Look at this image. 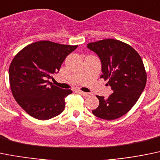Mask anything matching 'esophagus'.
<instances>
[{"label": "esophagus", "instance_id": "obj_1", "mask_svg": "<svg viewBox=\"0 0 160 160\" xmlns=\"http://www.w3.org/2000/svg\"><path fill=\"white\" fill-rule=\"evenodd\" d=\"M78 92L80 94V95H83V96H88V95H90V94H89V93H87V92H81V91H79Z\"/></svg>", "mask_w": 160, "mask_h": 160}]
</instances>
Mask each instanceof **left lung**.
I'll use <instances>...</instances> for the list:
<instances>
[{"label":"left lung","mask_w":160,"mask_h":160,"mask_svg":"<svg viewBox=\"0 0 160 160\" xmlns=\"http://www.w3.org/2000/svg\"><path fill=\"white\" fill-rule=\"evenodd\" d=\"M88 48L95 52L102 64L100 78L108 80L113 93L107 98L96 95L99 105L92 114L105 120H114L131 110L145 88L147 74L142 59L132 46L119 40L90 42Z\"/></svg>","instance_id":"8db88e82"}]
</instances>
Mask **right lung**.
Segmentation results:
<instances>
[{"instance_id":"right-lung-1","label":"right lung","mask_w":160,"mask_h":160,"mask_svg":"<svg viewBox=\"0 0 160 160\" xmlns=\"http://www.w3.org/2000/svg\"><path fill=\"white\" fill-rule=\"evenodd\" d=\"M77 46L39 41L27 46L13 58L8 70L12 93L31 117L48 120L64 110L65 98L72 92L53 85L49 79Z\"/></svg>"}]
</instances>
